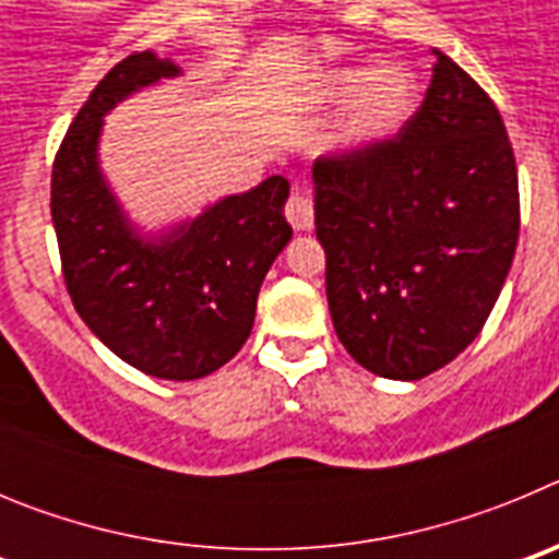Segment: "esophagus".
I'll return each instance as SVG.
<instances>
[{
    "mask_svg": "<svg viewBox=\"0 0 559 559\" xmlns=\"http://www.w3.org/2000/svg\"><path fill=\"white\" fill-rule=\"evenodd\" d=\"M285 218H288V224L294 226L296 231L313 229V201H310L299 187L290 192L288 204H285Z\"/></svg>",
    "mask_w": 559,
    "mask_h": 559,
    "instance_id": "1",
    "label": "esophagus"
}]
</instances>
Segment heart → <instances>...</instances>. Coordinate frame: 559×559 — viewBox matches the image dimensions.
Masks as SVG:
<instances>
[{"label": "heart", "mask_w": 559, "mask_h": 559, "mask_svg": "<svg viewBox=\"0 0 559 559\" xmlns=\"http://www.w3.org/2000/svg\"><path fill=\"white\" fill-rule=\"evenodd\" d=\"M313 97L324 106L349 103L347 117L333 136L341 156H364L394 140L419 103L417 78L406 67L333 69L316 83Z\"/></svg>", "instance_id": "b5f03b06"}]
</instances>
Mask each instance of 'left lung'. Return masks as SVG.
<instances>
[{"mask_svg": "<svg viewBox=\"0 0 559 559\" xmlns=\"http://www.w3.org/2000/svg\"><path fill=\"white\" fill-rule=\"evenodd\" d=\"M433 58L426 100L394 140L313 165L335 335L389 380L426 378L471 347L521 229L496 103L445 52Z\"/></svg>", "mask_w": 559, "mask_h": 559, "instance_id": "1", "label": "left lung"}]
</instances>
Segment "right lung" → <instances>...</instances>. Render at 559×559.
Masks as SVG:
<instances>
[{"label":"right lung","mask_w":559,"mask_h":559,"mask_svg":"<svg viewBox=\"0 0 559 559\" xmlns=\"http://www.w3.org/2000/svg\"><path fill=\"white\" fill-rule=\"evenodd\" d=\"M179 75L173 58L145 49L97 83L61 142L49 206L67 290L86 328L151 378L199 380L240 353L260 285L294 229L283 215V176L159 231L128 218L103 176V120L117 103Z\"/></svg>","instance_id":"add662e5"}]
</instances>
